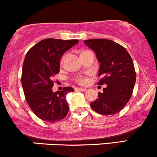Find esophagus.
I'll list each match as a JSON object with an SVG mask.
<instances>
[{"label": "esophagus", "instance_id": "obj_1", "mask_svg": "<svg viewBox=\"0 0 157 157\" xmlns=\"http://www.w3.org/2000/svg\"><path fill=\"white\" fill-rule=\"evenodd\" d=\"M75 90H79V91H86V90H87V89L83 88V87H76Z\"/></svg>", "mask_w": 157, "mask_h": 157}]
</instances>
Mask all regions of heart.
I'll list each match as a JSON object with an SVG mask.
<instances>
[{"instance_id": "1", "label": "heart", "mask_w": 157, "mask_h": 157, "mask_svg": "<svg viewBox=\"0 0 157 157\" xmlns=\"http://www.w3.org/2000/svg\"><path fill=\"white\" fill-rule=\"evenodd\" d=\"M73 80L75 81L76 83H78V85H85V84H86V82H87V79L85 75H75V76L74 77Z\"/></svg>"}]
</instances>
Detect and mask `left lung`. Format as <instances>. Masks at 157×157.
Segmentation results:
<instances>
[{
    "instance_id": "left-lung-1",
    "label": "left lung",
    "mask_w": 157,
    "mask_h": 157,
    "mask_svg": "<svg viewBox=\"0 0 157 157\" xmlns=\"http://www.w3.org/2000/svg\"><path fill=\"white\" fill-rule=\"evenodd\" d=\"M95 52L100 63L97 85L107 86L98 94V99L90 106L103 115L118 113L132 95L136 74L132 58L124 46L107 39H93L84 41Z\"/></svg>"
}]
</instances>
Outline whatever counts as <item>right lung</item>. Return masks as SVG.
Masks as SVG:
<instances>
[{"label": "right lung", "mask_w": 157, "mask_h": 157, "mask_svg": "<svg viewBox=\"0 0 157 157\" xmlns=\"http://www.w3.org/2000/svg\"><path fill=\"white\" fill-rule=\"evenodd\" d=\"M78 43V40L45 39L30 48L25 55L21 73L25 99L32 112L43 121L56 122L68 114L66 95L74 89L65 87L54 93L52 78L60 72V60L63 53Z\"/></svg>", "instance_id": "add662e5"}]
</instances>
